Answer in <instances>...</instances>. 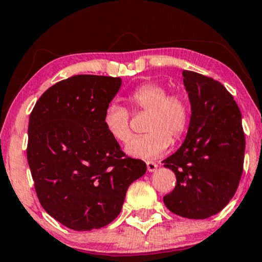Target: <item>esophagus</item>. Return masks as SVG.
Masks as SVG:
<instances>
[{"label":"esophagus","instance_id":"34e87169","mask_svg":"<svg viewBox=\"0 0 262 262\" xmlns=\"http://www.w3.org/2000/svg\"><path fill=\"white\" fill-rule=\"evenodd\" d=\"M146 169H148L149 172H152V171L158 169V164L154 161H146Z\"/></svg>","mask_w":262,"mask_h":262}]
</instances>
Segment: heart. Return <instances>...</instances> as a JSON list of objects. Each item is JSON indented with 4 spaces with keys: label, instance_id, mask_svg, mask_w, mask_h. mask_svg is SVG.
Listing matches in <instances>:
<instances>
[{
    "label": "heart",
    "instance_id": "b5f03b06",
    "mask_svg": "<svg viewBox=\"0 0 262 262\" xmlns=\"http://www.w3.org/2000/svg\"><path fill=\"white\" fill-rule=\"evenodd\" d=\"M134 112L148 113L146 134L135 137L125 146L127 154L139 159H152L166 151L171 138L180 139L189 123V102L182 93H169L159 82H144L128 95ZM103 127L118 143H127L132 135L130 114L119 104H108L103 112Z\"/></svg>",
    "mask_w": 262,
    "mask_h": 262
}]
</instances>
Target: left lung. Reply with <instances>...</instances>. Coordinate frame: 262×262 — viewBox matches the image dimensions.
Listing matches in <instances>:
<instances>
[{
  "mask_svg": "<svg viewBox=\"0 0 262 262\" xmlns=\"http://www.w3.org/2000/svg\"><path fill=\"white\" fill-rule=\"evenodd\" d=\"M182 76L191 119L181 148L162 161L177 181L164 203L183 218L206 219L229 203L242 179V113L221 82L188 70H183Z\"/></svg>",
  "mask_w": 262,
  "mask_h": 262,
  "instance_id": "8db88e82",
  "label": "left lung"
}]
</instances>
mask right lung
<instances>
[{
	"label": "right lung",
	"mask_w": 262,
	"mask_h": 262,
	"mask_svg": "<svg viewBox=\"0 0 262 262\" xmlns=\"http://www.w3.org/2000/svg\"><path fill=\"white\" fill-rule=\"evenodd\" d=\"M121 77L76 75L45 91L29 116L27 159L35 192L48 214L86 231L121 213L145 162L128 158L103 127V112Z\"/></svg>",
	"instance_id": "add662e5"
}]
</instances>
